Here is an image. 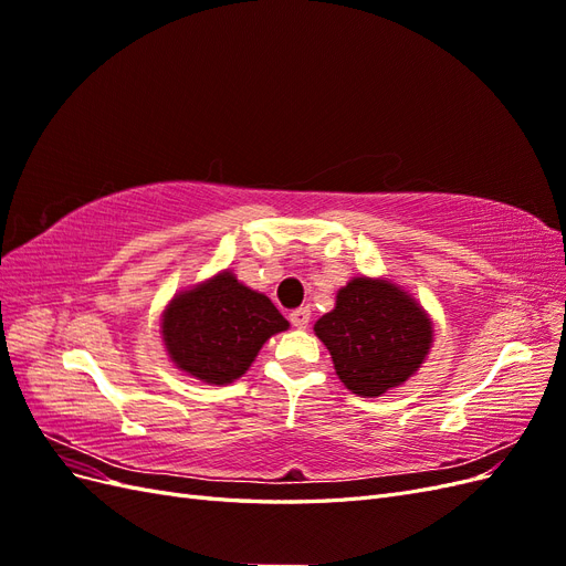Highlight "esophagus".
<instances>
[{"label": "esophagus", "mask_w": 566, "mask_h": 566, "mask_svg": "<svg viewBox=\"0 0 566 566\" xmlns=\"http://www.w3.org/2000/svg\"><path fill=\"white\" fill-rule=\"evenodd\" d=\"M310 318H312V312L306 310V306H300V310L290 312V323H293L295 328H306V325H310Z\"/></svg>", "instance_id": "1"}]
</instances>
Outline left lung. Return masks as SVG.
<instances>
[{"label": "left lung", "instance_id": "left-lung-1", "mask_svg": "<svg viewBox=\"0 0 566 566\" xmlns=\"http://www.w3.org/2000/svg\"><path fill=\"white\" fill-rule=\"evenodd\" d=\"M314 331L339 380L358 397H380L406 382L432 342V323L420 306L394 283L370 279L342 287L335 310Z\"/></svg>", "mask_w": 566, "mask_h": 566}]
</instances>
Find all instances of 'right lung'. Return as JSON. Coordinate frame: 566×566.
Wrapping results in <instances>:
<instances>
[{"mask_svg": "<svg viewBox=\"0 0 566 566\" xmlns=\"http://www.w3.org/2000/svg\"><path fill=\"white\" fill-rule=\"evenodd\" d=\"M285 328L287 321L271 300L229 271L175 297L163 316L172 361L210 385L241 378L264 342Z\"/></svg>", "mask_w": 566, "mask_h": 566, "instance_id": "1", "label": "right lung"}]
</instances>
